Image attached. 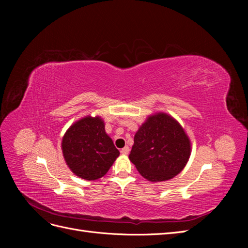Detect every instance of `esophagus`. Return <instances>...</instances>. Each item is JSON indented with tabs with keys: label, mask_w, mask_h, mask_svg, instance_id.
Wrapping results in <instances>:
<instances>
[{
	"label": "esophagus",
	"mask_w": 248,
	"mask_h": 248,
	"mask_svg": "<svg viewBox=\"0 0 248 248\" xmlns=\"http://www.w3.org/2000/svg\"><path fill=\"white\" fill-rule=\"evenodd\" d=\"M129 151H130L129 147H128V146H125V147L121 150V153H122V154H124V155H127V154L129 153Z\"/></svg>",
	"instance_id": "34e87169"
}]
</instances>
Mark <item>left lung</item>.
I'll list each match as a JSON object with an SVG mask.
<instances>
[{"mask_svg":"<svg viewBox=\"0 0 248 248\" xmlns=\"http://www.w3.org/2000/svg\"><path fill=\"white\" fill-rule=\"evenodd\" d=\"M191 142L183 127L167 112L149 116L134 136L130 161L151 182L167 181L185 168Z\"/></svg>","mask_w":248,"mask_h":248,"instance_id":"1","label":"left lung"}]
</instances>
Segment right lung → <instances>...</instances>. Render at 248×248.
<instances>
[{
  "mask_svg": "<svg viewBox=\"0 0 248 248\" xmlns=\"http://www.w3.org/2000/svg\"><path fill=\"white\" fill-rule=\"evenodd\" d=\"M62 152L73 174L88 181L106 175L120 155L99 116H86L73 123L62 139Z\"/></svg>",
  "mask_w": 248,
  "mask_h": 248,
  "instance_id": "right-lung-1",
  "label": "right lung"
}]
</instances>
